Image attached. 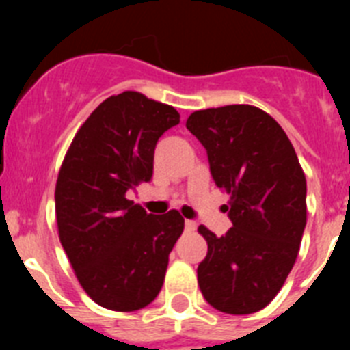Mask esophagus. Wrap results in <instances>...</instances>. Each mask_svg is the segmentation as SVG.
<instances>
[{
  "mask_svg": "<svg viewBox=\"0 0 350 350\" xmlns=\"http://www.w3.org/2000/svg\"><path fill=\"white\" fill-rule=\"evenodd\" d=\"M194 230H196V222L189 221V219H187V221H185V231H189V233H193Z\"/></svg>",
  "mask_w": 350,
  "mask_h": 350,
  "instance_id": "obj_1",
  "label": "esophagus"
}]
</instances>
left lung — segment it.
I'll list each match as a JSON object with an SVG mask.
<instances>
[{
    "instance_id": "1",
    "label": "left lung",
    "mask_w": 350,
    "mask_h": 350,
    "mask_svg": "<svg viewBox=\"0 0 350 350\" xmlns=\"http://www.w3.org/2000/svg\"><path fill=\"white\" fill-rule=\"evenodd\" d=\"M187 129L206 148L212 177L230 194L224 237L200 226L208 252L198 286L213 308L252 314L277 296L298 258L307 224V180L279 122L252 105L198 110Z\"/></svg>"
}]
</instances>
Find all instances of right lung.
<instances>
[{"label":"right lung","instance_id":"add662e5","mask_svg":"<svg viewBox=\"0 0 350 350\" xmlns=\"http://www.w3.org/2000/svg\"><path fill=\"white\" fill-rule=\"evenodd\" d=\"M178 122L175 108L142 92L110 96L80 126L59 168L61 245L82 289L108 310H140L165 282L184 217L150 215L126 193L152 178L157 140Z\"/></svg>","mask_w":350,"mask_h":350}]
</instances>
